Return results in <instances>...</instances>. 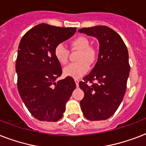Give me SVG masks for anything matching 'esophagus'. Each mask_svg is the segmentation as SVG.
Here are the masks:
<instances>
[{
	"label": "esophagus",
	"mask_w": 146,
	"mask_h": 146,
	"mask_svg": "<svg viewBox=\"0 0 146 146\" xmlns=\"http://www.w3.org/2000/svg\"><path fill=\"white\" fill-rule=\"evenodd\" d=\"M74 81H75V84H76L77 87H78V85H79V80H78V79H74Z\"/></svg>",
	"instance_id": "esophagus-1"
}]
</instances>
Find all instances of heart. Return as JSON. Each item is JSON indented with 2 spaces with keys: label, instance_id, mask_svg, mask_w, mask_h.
I'll return each instance as SVG.
<instances>
[{
  "label": "heart",
  "instance_id": "b5f03b06",
  "mask_svg": "<svg viewBox=\"0 0 146 146\" xmlns=\"http://www.w3.org/2000/svg\"><path fill=\"white\" fill-rule=\"evenodd\" d=\"M73 50H78L77 58L78 62L72 63L64 68V74L66 76L78 78L85 74L90 69V65L95 62L98 58V51L94 47L90 46L88 39L85 36H78L70 42ZM54 55L56 60L62 65L68 62L69 52L63 44H58L54 48Z\"/></svg>",
  "mask_w": 146,
  "mask_h": 146
}]
</instances>
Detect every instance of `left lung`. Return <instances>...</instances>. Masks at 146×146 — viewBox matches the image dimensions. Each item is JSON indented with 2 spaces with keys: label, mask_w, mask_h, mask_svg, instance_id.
I'll list each match as a JSON object with an SVG mask.
<instances>
[{
  "label": "left lung",
  "mask_w": 146,
  "mask_h": 146,
  "mask_svg": "<svg viewBox=\"0 0 146 146\" xmlns=\"http://www.w3.org/2000/svg\"><path fill=\"white\" fill-rule=\"evenodd\" d=\"M78 31L96 37L100 44L98 62L79 82L84 93L81 110L89 120H105L118 109L126 92L130 71L128 50L120 36L108 27H84Z\"/></svg>",
  "instance_id": "obj_1"
}]
</instances>
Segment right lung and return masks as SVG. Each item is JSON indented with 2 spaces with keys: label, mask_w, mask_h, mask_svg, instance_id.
Returning <instances> with one entry per match:
<instances>
[{
  "label": "right lung",
  "mask_w": 146,
  "mask_h": 146,
  "mask_svg": "<svg viewBox=\"0 0 146 146\" xmlns=\"http://www.w3.org/2000/svg\"><path fill=\"white\" fill-rule=\"evenodd\" d=\"M75 32L74 27L41 23L27 31L20 40L16 62L17 89L28 110L40 121L59 120L76 88L72 77L55 82L62 70L54 55L55 46Z\"/></svg>",
  "instance_id": "right-lung-1"
}]
</instances>
